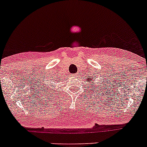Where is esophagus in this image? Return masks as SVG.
Returning a JSON list of instances; mask_svg holds the SVG:
<instances>
[{"label": "esophagus", "instance_id": "34e87169", "mask_svg": "<svg viewBox=\"0 0 147 147\" xmlns=\"http://www.w3.org/2000/svg\"><path fill=\"white\" fill-rule=\"evenodd\" d=\"M73 76H74V77H76V76H78V74H74V75H73Z\"/></svg>", "mask_w": 147, "mask_h": 147}]
</instances>
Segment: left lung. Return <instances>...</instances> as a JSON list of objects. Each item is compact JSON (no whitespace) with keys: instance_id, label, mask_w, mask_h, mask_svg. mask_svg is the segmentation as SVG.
I'll return each mask as SVG.
<instances>
[{"instance_id":"left-lung-1","label":"left lung","mask_w":147,"mask_h":147,"mask_svg":"<svg viewBox=\"0 0 147 147\" xmlns=\"http://www.w3.org/2000/svg\"><path fill=\"white\" fill-rule=\"evenodd\" d=\"M95 79V78H94L93 79V78H92V76H88V78H86V82H89L90 84H91L92 83V81H94V80ZM99 85H99V88H98V86L96 87V85H95V84L94 83H92V88H94V90H95V89H96V88H98V90H101V92H102H102H105V90H104V88H105V89H107V85H105V81H103V83H102V82H100V84H99ZM90 90H92V89H90ZM98 95H99V93H98Z\"/></svg>"}]
</instances>
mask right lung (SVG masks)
<instances>
[{
	"label": "right lung",
	"mask_w": 147,
	"mask_h": 147,
	"mask_svg": "<svg viewBox=\"0 0 147 147\" xmlns=\"http://www.w3.org/2000/svg\"><path fill=\"white\" fill-rule=\"evenodd\" d=\"M57 79V78H56ZM61 80V79H59V78H57V82H59V81ZM42 88H44L43 89V90H44V92H46V93H48L49 94V92H52V88H51V87H49L47 85V84H45V82H44V81L43 82H42V83H41V85H42ZM53 87V86H52Z\"/></svg>",
	"instance_id": "add662e5"
}]
</instances>
